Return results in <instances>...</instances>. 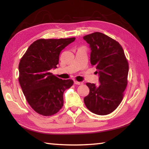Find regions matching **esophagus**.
Listing matches in <instances>:
<instances>
[{
  "mask_svg": "<svg viewBox=\"0 0 149 149\" xmlns=\"http://www.w3.org/2000/svg\"><path fill=\"white\" fill-rule=\"evenodd\" d=\"M74 84H77V85H80V84H83V83H82V82H78L77 81H74Z\"/></svg>",
  "mask_w": 149,
  "mask_h": 149,
  "instance_id": "34e87169",
  "label": "esophagus"
}]
</instances>
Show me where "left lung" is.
Listing matches in <instances>:
<instances>
[{"label": "left lung", "mask_w": 149, "mask_h": 149, "mask_svg": "<svg viewBox=\"0 0 149 149\" xmlns=\"http://www.w3.org/2000/svg\"><path fill=\"white\" fill-rule=\"evenodd\" d=\"M83 39L90 45V63L99 76V85L86 83L90 93L84 102L91 112L108 115L123 99L127 84L128 62L120 43L106 34L96 32Z\"/></svg>", "instance_id": "left-lung-1"}]
</instances>
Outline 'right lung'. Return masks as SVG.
Wrapping results in <instances>:
<instances>
[{
    "label": "right lung",
    "mask_w": 149,
    "mask_h": 149,
    "mask_svg": "<svg viewBox=\"0 0 149 149\" xmlns=\"http://www.w3.org/2000/svg\"><path fill=\"white\" fill-rule=\"evenodd\" d=\"M75 38L40 39L34 42L21 58L18 81L27 101L40 115L51 116L63 106V93L74 81L63 80L50 72L57 68L61 50Z\"/></svg>",
    "instance_id": "right-lung-1"
}]
</instances>
